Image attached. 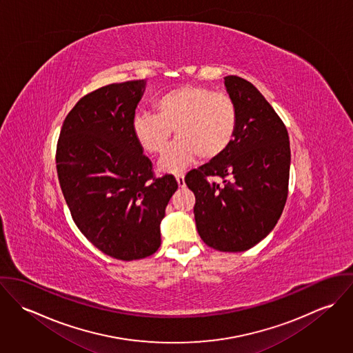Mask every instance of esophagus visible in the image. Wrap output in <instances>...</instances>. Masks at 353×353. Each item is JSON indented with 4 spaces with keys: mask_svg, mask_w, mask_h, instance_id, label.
<instances>
[{
    "mask_svg": "<svg viewBox=\"0 0 353 353\" xmlns=\"http://www.w3.org/2000/svg\"><path fill=\"white\" fill-rule=\"evenodd\" d=\"M175 179L178 182V186L179 188H185V175L183 174H176L175 175Z\"/></svg>",
    "mask_w": 353,
    "mask_h": 353,
    "instance_id": "34e87169",
    "label": "esophagus"
}]
</instances>
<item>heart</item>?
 Here are the masks:
<instances>
[{
    "label": "heart",
    "mask_w": 353,
    "mask_h": 353,
    "mask_svg": "<svg viewBox=\"0 0 353 353\" xmlns=\"http://www.w3.org/2000/svg\"><path fill=\"white\" fill-rule=\"evenodd\" d=\"M156 114L139 112L133 134L148 153H161L175 130L178 137L159 161L167 172L183 170L200 154L203 160L219 157L234 141L238 110L234 99L203 85H185L154 101Z\"/></svg>",
    "instance_id": "obj_1"
}]
</instances>
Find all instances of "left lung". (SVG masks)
Here are the masks:
<instances>
[{
    "label": "left lung",
    "instance_id": "left-lung-1",
    "mask_svg": "<svg viewBox=\"0 0 353 353\" xmlns=\"http://www.w3.org/2000/svg\"><path fill=\"white\" fill-rule=\"evenodd\" d=\"M238 110L234 141L219 157L185 176L196 196L202 241L219 252H246L277 224L288 196L291 164L285 125L248 80L224 77ZM221 177L223 185L210 181Z\"/></svg>",
    "mask_w": 353,
    "mask_h": 353
}]
</instances>
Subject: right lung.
<instances>
[{
  "instance_id": "obj_1",
  "label": "right lung",
  "mask_w": 353,
  "mask_h": 353,
  "mask_svg": "<svg viewBox=\"0 0 353 353\" xmlns=\"http://www.w3.org/2000/svg\"><path fill=\"white\" fill-rule=\"evenodd\" d=\"M145 84H110L81 98L57 144L58 181L73 221L95 248L121 261L157 252L160 223L178 189L172 175L153 176L133 134Z\"/></svg>"
}]
</instances>
